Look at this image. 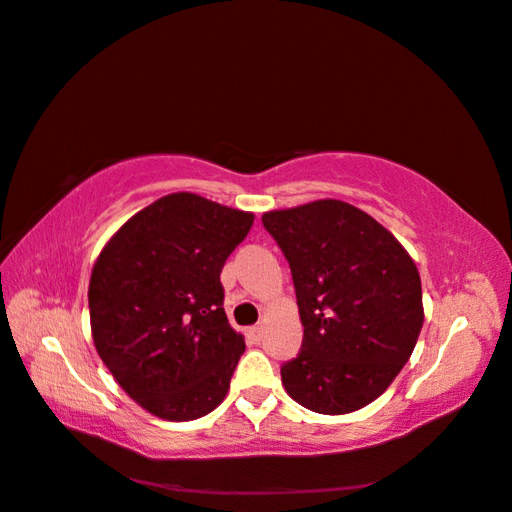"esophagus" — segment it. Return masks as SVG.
<instances>
[{"instance_id": "esophagus-1", "label": "esophagus", "mask_w": 512, "mask_h": 512, "mask_svg": "<svg viewBox=\"0 0 512 512\" xmlns=\"http://www.w3.org/2000/svg\"><path fill=\"white\" fill-rule=\"evenodd\" d=\"M247 333H249V338H252L254 342H258L260 338H263V327H260V325H254V327H249V329H247Z\"/></svg>"}]
</instances>
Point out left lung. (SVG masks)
<instances>
[{
	"label": "left lung",
	"instance_id": "8db88e82",
	"mask_svg": "<svg viewBox=\"0 0 512 512\" xmlns=\"http://www.w3.org/2000/svg\"><path fill=\"white\" fill-rule=\"evenodd\" d=\"M291 269L305 336L280 367L291 400L342 415L371 404L409 362L422 331L413 258L367 212L314 201L263 214Z\"/></svg>",
	"mask_w": 512,
	"mask_h": 512
}]
</instances>
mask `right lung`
Listing matches in <instances>:
<instances>
[{"label": "right lung", "mask_w": 512, "mask_h": 512, "mask_svg": "<svg viewBox=\"0 0 512 512\" xmlns=\"http://www.w3.org/2000/svg\"><path fill=\"white\" fill-rule=\"evenodd\" d=\"M252 223L254 214L179 192L101 249L88 289L92 340L148 413L187 422L225 400L245 340L227 322L221 271Z\"/></svg>", "instance_id": "1"}]
</instances>
